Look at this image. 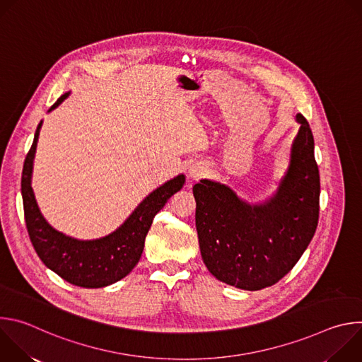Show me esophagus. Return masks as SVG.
I'll return each instance as SVG.
<instances>
[{
  "mask_svg": "<svg viewBox=\"0 0 362 362\" xmlns=\"http://www.w3.org/2000/svg\"><path fill=\"white\" fill-rule=\"evenodd\" d=\"M206 170H208V168H206V165L203 163H193L189 169V177L192 180H199L200 177H203L206 175Z\"/></svg>",
  "mask_w": 362,
  "mask_h": 362,
  "instance_id": "34e87169",
  "label": "esophagus"
}]
</instances>
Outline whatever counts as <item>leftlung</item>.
I'll use <instances>...</instances> for the list:
<instances>
[{"label":"left lung","mask_w":362,"mask_h":362,"mask_svg":"<svg viewBox=\"0 0 362 362\" xmlns=\"http://www.w3.org/2000/svg\"><path fill=\"white\" fill-rule=\"evenodd\" d=\"M299 130L285 175L272 196L249 203L221 182L193 186L202 259L221 282L259 291L282 279L311 242L320 216V172L314 136L296 115Z\"/></svg>","instance_id":"1"}]
</instances>
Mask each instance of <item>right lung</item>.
I'll return each instance as SVG.
<instances>
[{"mask_svg":"<svg viewBox=\"0 0 362 362\" xmlns=\"http://www.w3.org/2000/svg\"><path fill=\"white\" fill-rule=\"evenodd\" d=\"M69 95L70 91L64 93L49 107L48 113L57 109ZM41 126L42 122L37 126L21 177L24 216L31 243L42 264L69 284L81 288L109 286L127 276L137 265L153 218L166 204L169 197L183 187L186 176L180 173L150 192L129 218L109 235L87 240L71 238L59 232L45 221L31 187Z\"/></svg>","mask_w":362,"mask_h":362,"instance_id":"add662e5","label":"right lung"}]
</instances>
